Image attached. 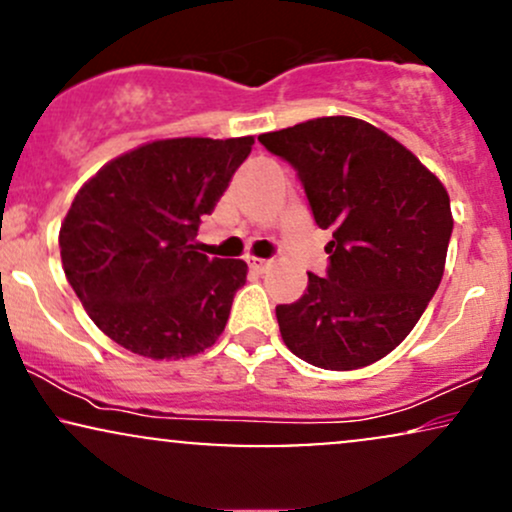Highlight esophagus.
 Returning a JSON list of instances; mask_svg holds the SVG:
<instances>
[{
  "instance_id": "34e87169",
  "label": "esophagus",
  "mask_w": 512,
  "mask_h": 512,
  "mask_svg": "<svg viewBox=\"0 0 512 512\" xmlns=\"http://www.w3.org/2000/svg\"><path fill=\"white\" fill-rule=\"evenodd\" d=\"M248 264H250L252 272H257V274L267 272V269L272 267V262H269V260H262V257H248Z\"/></svg>"
}]
</instances>
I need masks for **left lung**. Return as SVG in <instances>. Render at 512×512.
<instances>
[{"label":"left lung","mask_w":512,"mask_h":512,"mask_svg":"<svg viewBox=\"0 0 512 512\" xmlns=\"http://www.w3.org/2000/svg\"><path fill=\"white\" fill-rule=\"evenodd\" d=\"M260 142L298 170L315 223L332 228L327 276L308 274L296 303L276 305L281 339L325 370L380 361L443 279L448 190L407 146L358 117H317Z\"/></svg>","instance_id":"8db88e82"}]
</instances>
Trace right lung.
<instances>
[{
    "label": "right lung",
    "instance_id": "add662e5",
    "mask_svg": "<svg viewBox=\"0 0 512 512\" xmlns=\"http://www.w3.org/2000/svg\"><path fill=\"white\" fill-rule=\"evenodd\" d=\"M255 139H156L84 182L60 228L67 281L103 334L132 354L170 361L221 337L243 260H209L197 243Z\"/></svg>",
    "mask_w": 512,
    "mask_h": 512
}]
</instances>
